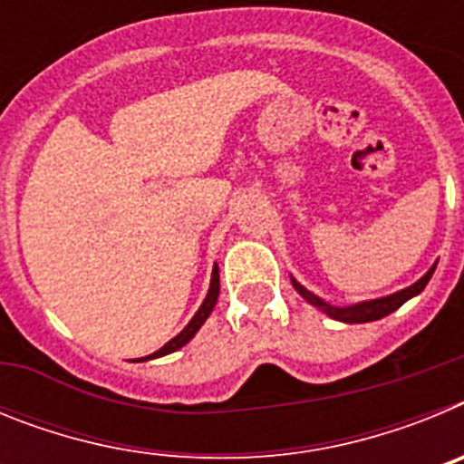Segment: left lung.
<instances>
[{"label":"left lung","instance_id":"8db88e82","mask_svg":"<svg viewBox=\"0 0 464 464\" xmlns=\"http://www.w3.org/2000/svg\"><path fill=\"white\" fill-rule=\"evenodd\" d=\"M434 267H437V265H432L423 278H418L413 285L400 290V293H392V295H388V297H379V299H367V302H358V304H351V306L327 304L325 299H321L318 295H314L311 290H306L302 283H297L295 278H290V281H293L295 290H297V293L302 295L306 302H309V304H314L315 309H321L323 314H327L330 318H334V321L372 323V321H379V318H383V315L392 314V311H397L401 304H404V302H407V299H411V297H416V295L423 293V288L428 285L430 278H432Z\"/></svg>","mask_w":464,"mask_h":464}]
</instances>
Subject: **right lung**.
Returning <instances> with one entry per match:
<instances>
[{
    "mask_svg": "<svg viewBox=\"0 0 464 464\" xmlns=\"http://www.w3.org/2000/svg\"><path fill=\"white\" fill-rule=\"evenodd\" d=\"M218 293H220V278H218V265H213V274H211V285H208V293H207V299L202 302V306L197 309V314L192 315V321L188 323L186 327H183L179 334H176L174 339H169V342L165 343V346L160 348V351H155V353L146 355V358H137L134 362H146V360H153V358H162V355H169L174 353V351H179V348L186 346L188 342H190L192 337H195V332L199 330V327L207 323V318L211 315L213 306H216V302H218Z\"/></svg>",
    "mask_w": 464,
    "mask_h": 464,
    "instance_id": "right-lung-1",
    "label": "right lung"
}]
</instances>
